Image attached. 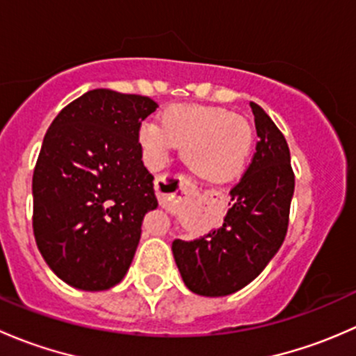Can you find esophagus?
<instances>
[{
  "label": "esophagus",
  "mask_w": 356,
  "mask_h": 356,
  "mask_svg": "<svg viewBox=\"0 0 356 356\" xmlns=\"http://www.w3.org/2000/svg\"><path fill=\"white\" fill-rule=\"evenodd\" d=\"M179 186H181V189H182V191H186V189H188V186H186V182H184V181H181V182H179Z\"/></svg>",
  "instance_id": "34e87169"
}]
</instances>
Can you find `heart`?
<instances>
[{
    "instance_id": "1",
    "label": "heart",
    "mask_w": 356,
    "mask_h": 356,
    "mask_svg": "<svg viewBox=\"0 0 356 356\" xmlns=\"http://www.w3.org/2000/svg\"><path fill=\"white\" fill-rule=\"evenodd\" d=\"M138 141L152 168L165 167L175 148L189 170L208 184L232 181L245 170L253 149L246 118L220 106L170 105L156 124L141 125Z\"/></svg>"
}]
</instances>
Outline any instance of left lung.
<instances>
[{"label":"left lung","instance_id":"left-lung-1","mask_svg":"<svg viewBox=\"0 0 356 356\" xmlns=\"http://www.w3.org/2000/svg\"><path fill=\"white\" fill-rule=\"evenodd\" d=\"M260 141L220 229L193 241L172 243L182 281L201 296H227L250 284L286 238L294 172L289 146L272 118L250 103Z\"/></svg>","mask_w":356,"mask_h":356}]
</instances>
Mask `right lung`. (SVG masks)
<instances>
[{"mask_svg": "<svg viewBox=\"0 0 356 356\" xmlns=\"http://www.w3.org/2000/svg\"><path fill=\"white\" fill-rule=\"evenodd\" d=\"M148 96L92 89L56 115L32 175L35 245L67 284L105 291L124 279L158 201L143 163Z\"/></svg>", "mask_w": 356, "mask_h": 356, "instance_id": "right-lung-1", "label": "right lung"}]
</instances>
